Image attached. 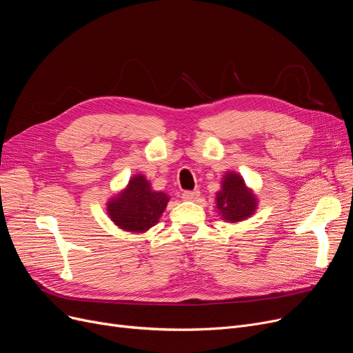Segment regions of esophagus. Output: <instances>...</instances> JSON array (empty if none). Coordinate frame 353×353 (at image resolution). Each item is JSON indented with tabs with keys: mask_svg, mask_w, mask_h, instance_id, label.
I'll list each match as a JSON object with an SVG mask.
<instances>
[{
	"mask_svg": "<svg viewBox=\"0 0 353 353\" xmlns=\"http://www.w3.org/2000/svg\"><path fill=\"white\" fill-rule=\"evenodd\" d=\"M199 196H201V192H199V190H186V192H183V194H181V197L185 199V201H190V202L197 201Z\"/></svg>",
	"mask_w": 353,
	"mask_h": 353,
	"instance_id": "34e87169",
	"label": "esophagus"
}]
</instances>
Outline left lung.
<instances>
[{
	"label": "left lung",
	"instance_id": "obj_1",
	"mask_svg": "<svg viewBox=\"0 0 353 353\" xmlns=\"http://www.w3.org/2000/svg\"><path fill=\"white\" fill-rule=\"evenodd\" d=\"M255 194L245 186L242 176L229 172L223 176L222 189L216 193V209L226 222H241L256 209Z\"/></svg>",
	"mask_w": 353,
	"mask_h": 353
}]
</instances>
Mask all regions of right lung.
<instances>
[{"label":"right lung","instance_id":"obj_1","mask_svg":"<svg viewBox=\"0 0 353 353\" xmlns=\"http://www.w3.org/2000/svg\"><path fill=\"white\" fill-rule=\"evenodd\" d=\"M167 202L165 193L154 192L145 176L137 174L124 190L108 202V214L124 231L141 234L159 222Z\"/></svg>","mask_w":353,"mask_h":353}]
</instances>
